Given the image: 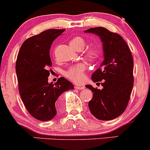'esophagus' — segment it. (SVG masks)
Masks as SVG:
<instances>
[{"instance_id": "esophagus-1", "label": "esophagus", "mask_w": 150, "mask_h": 150, "mask_svg": "<svg viewBox=\"0 0 150 150\" xmlns=\"http://www.w3.org/2000/svg\"><path fill=\"white\" fill-rule=\"evenodd\" d=\"M75 88L77 89H84V86H79V85H76L75 86Z\"/></svg>"}]
</instances>
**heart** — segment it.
<instances>
[{"instance_id":"1","label":"heart","mask_w":150,"mask_h":150,"mask_svg":"<svg viewBox=\"0 0 150 150\" xmlns=\"http://www.w3.org/2000/svg\"><path fill=\"white\" fill-rule=\"evenodd\" d=\"M70 44L75 50H77V51H80L84 47L86 42L82 37L77 36V37L73 38L70 40ZM98 54L99 49L96 46H92L88 48L85 52L86 57L91 60L96 59L98 57ZM86 68L87 67H86V65L85 64L79 63V64H77L70 67L65 72L64 74L70 80L75 82H81L84 79V73H85Z\"/></svg>"}]
</instances>
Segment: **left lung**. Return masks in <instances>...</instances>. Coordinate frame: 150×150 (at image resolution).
<instances>
[{
  "mask_svg": "<svg viewBox=\"0 0 150 150\" xmlns=\"http://www.w3.org/2000/svg\"><path fill=\"white\" fill-rule=\"evenodd\" d=\"M84 33L98 36L103 44V61L91 75L93 82H101L102 89L88 84L93 92L89 102L91 114L100 120H112L125 110L133 86V59L122 36L103 27H96Z\"/></svg>",
  "mask_w": 150,
  "mask_h": 150,
  "instance_id": "obj_1",
  "label": "left lung"
}]
</instances>
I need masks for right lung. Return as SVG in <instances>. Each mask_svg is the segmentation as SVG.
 <instances>
[{
    "mask_svg": "<svg viewBox=\"0 0 150 150\" xmlns=\"http://www.w3.org/2000/svg\"><path fill=\"white\" fill-rule=\"evenodd\" d=\"M65 29H49L29 38L21 45L17 62L19 91L28 112L40 121H49L57 115V99L73 89L71 82L61 77L55 84L48 82L49 67L52 66L50 50L52 42Z\"/></svg>",
    "mask_w": 150,
    "mask_h": 150,
    "instance_id": "add662e5",
    "label": "right lung"
}]
</instances>
